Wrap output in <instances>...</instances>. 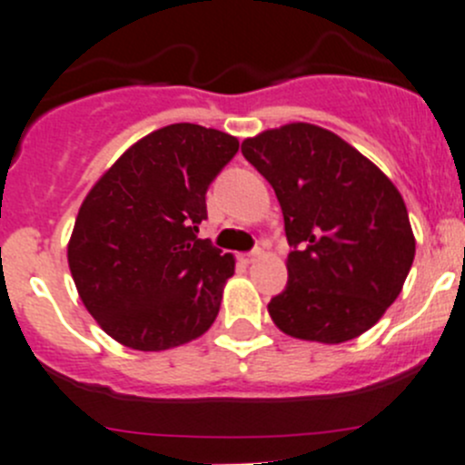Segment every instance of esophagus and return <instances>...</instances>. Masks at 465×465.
Returning <instances> with one entry per match:
<instances>
[{
	"label": "esophagus",
	"instance_id": "obj_1",
	"mask_svg": "<svg viewBox=\"0 0 465 465\" xmlns=\"http://www.w3.org/2000/svg\"><path fill=\"white\" fill-rule=\"evenodd\" d=\"M259 256H261V250H252V252H247V254H242L241 259H242V263H254Z\"/></svg>",
	"mask_w": 465,
	"mask_h": 465
}]
</instances>
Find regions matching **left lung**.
Masks as SVG:
<instances>
[{
	"label": "left lung",
	"mask_w": 465,
	"mask_h": 465,
	"mask_svg": "<svg viewBox=\"0 0 465 465\" xmlns=\"http://www.w3.org/2000/svg\"><path fill=\"white\" fill-rule=\"evenodd\" d=\"M242 156L268 179L283 213L288 283L268 304L283 333L345 342L398 300L416 238L402 195L350 143L306 123L242 141Z\"/></svg>",
	"instance_id": "1"
}]
</instances>
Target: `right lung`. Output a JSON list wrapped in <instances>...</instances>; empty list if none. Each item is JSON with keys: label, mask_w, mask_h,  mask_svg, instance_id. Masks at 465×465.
Returning a JSON list of instances; mask_svg holds the SVG:
<instances>
[{"label": "right lung", "mask_w": 465, "mask_h": 465, "mask_svg": "<svg viewBox=\"0 0 465 465\" xmlns=\"http://www.w3.org/2000/svg\"><path fill=\"white\" fill-rule=\"evenodd\" d=\"M236 152L238 138L218 129L170 124L129 147L90 188L67 263L108 336L161 352L213 324L236 261L197 232L206 191Z\"/></svg>", "instance_id": "obj_1"}]
</instances>
